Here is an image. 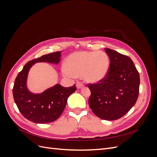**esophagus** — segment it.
Here are the masks:
<instances>
[{
  "label": "esophagus",
  "mask_w": 157,
  "mask_h": 157,
  "mask_svg": "<svg viewBox=\"0 0 157 157\" xmlns=\"http://www.w3.org/2000/svg\"><path fill=\"white\" fill-rule=\"evenodd\" d=\"M76 85H77V88L78 89H80V88H82L84 87V84L81 82H77V84H76Z\"/></svg>",
  "instance_id": "1"
}]
</instances>
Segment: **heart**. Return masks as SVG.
Masks as SVG:
<instances>
[{"mask_svg":"<svg viewBox=\"0 0 157 157\" xmlns=\"http://www.w3.org/2000/svg\"><path fill=\"white\" fill-rule=\"evenodd\" d=\"M110 61L105 52L80 51L71 54L66 60L62 73L69 78L82 75L89 82H97L105 78Z\"/></svg>","mask_w":157,"mask_h":157,"instance_id":"b5f03b06","label":"heart"}]
</instances>
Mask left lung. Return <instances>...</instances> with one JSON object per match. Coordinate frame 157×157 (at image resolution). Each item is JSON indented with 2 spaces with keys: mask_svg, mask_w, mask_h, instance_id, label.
Returning <instances> with one entry per match:
<instances>
[{
  "mask_svg": "<svg viewBox=\"0 0 157 157\" xmlns=\"http://www.w3.org/2000/svg\"><path fill=\"white\" fill-rule=\"evenodd\" d=\"M110 59L106 77L96 84H88L91 91L88 104L93 113L103 120L121 118L135 105L139 95L140 78L129 57L105 48Z\"/></svg>",
  "mask_w": 157,
  "mask_h": 157,
  "instance_id": "8db88e82",
  "label": "left lung"
}]
</instances>
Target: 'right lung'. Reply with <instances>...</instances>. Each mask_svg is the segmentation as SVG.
<instances>
[{
	"label": "right lung",
	"mask_w": 157,
	"mask_h": 157,
	"mask_svg": "<svg viewBox=\"0 0 157 157\" xmlns=\"http://www.w3.org/2000/svg\"><path fill=\"white\" fill-rule=\"evenodd\" d=\"M61 52L42 56L27 62L18 73L13 87V96L19 111L27 120L44 124L54 122L62 114L67 98L77 90L75 84L65 88L57 84L41 94H33L27 87V78L32 66L38 62L58 64Z\"/></svg>",
	"instance_id": "right-lung-1"
}]
</instances>
